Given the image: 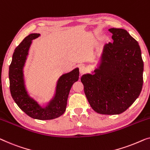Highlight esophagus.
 Segmentation results:
<instances>
[{"label": "esophagus", "mask_w": 150, "mask_h": 150, "mask_svg": "<svg viewBox=\"0 0 150 150\" xmlns=\"http://www.w3.org/2000/svg\"><path fill=\"white\" fill-rule=\"evenodd\" d=\"M79 71H80V73L82 74L85 73L86 71V67L84 66V65H81V66H80L79 67Z\"/></svg>", "instance_id": "34e87169"}]
</instances>
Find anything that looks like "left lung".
Here are the masks:
<instances>
[{"label": "left lung", "instance_id": "1", "mask_svg": "<svg viewBox=\"0 0 150 150\" xmlns=\"http://www.w3.org/2000/svg\"><path fill=\"white\" fill-rule=\"evenodd\" d=\"M113 42L105 45L98 68L81 77L87 100L101 114H120L139 96L144 62L138 42L127 30L110 28Z\"/></svg>", "mask_w": 150, "mask_h": 150}]
</instances>
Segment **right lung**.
Returning <instances> with one entry per match:
<instances>
[{
  "instance_id": "obj_1",
  "label": "right lung",
  "mask_w": 150,
  "mask_h": 150,
  "mask_svg": "<svg viewBox=\"0 0 150 150\" xmlns=\"http://www.w3.org/2000/svg\"><path fill=\"white\" fill-rule=\"evenodd\" d=\"M39 36L40 34H30L15 49L8 71L10 91L17 105L30 117L38 120H52L62 116L66 111L71 86L79 79V69L75 68L70 72L63 74L57 81L53 98L44 108L39 105L28 95L23 73L32 40Z\"/></svg>"
}]
</instances>
